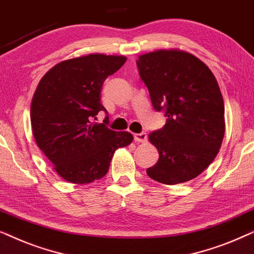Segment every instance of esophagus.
Returning <instances> with one entry per match:
<instances>
[{
    "label": "esophagus",
    "mask_w": 254,
    "mask_h": 254,
    "mask_svg": "<svg viewBox=\"0 0 254 254\" xmlns=\"http://www.w3.org/2000/svg\"><path fill=\"white\" fill-rule=\"evenodd\" d=\"M147 133H138V134H135L134 135V140L136 142H141V143H144V142H147Z\"/></svg>",
    "instance_id": "34e87169"
}]
</instances>
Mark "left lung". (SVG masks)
Returning <instances> with one entry per match:
<instances>
[{
  "mask_svg": "<svg viewBox=\"0 0 254 254\" xmlns=\"http://www.w3.org/2000/svg\"><path fill=\"white\" fill-rule=\"evenodd\" d=\"M152 106L164 110L166 123L149 134L157 163L147 175L165 185L196 178L218 154L224 137V102L209 68L189 52L158 50L136 61Z\"/></svg>",
  "mask_w": 254,
  "mask_h": 254,
  "instance_id": "1",
  "label": "left lung"
}]
</instances>
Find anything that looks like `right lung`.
Segmentation results:
<instances>
[{"mask_svg":"<svg viewBox=\"0 0 254 254\" xmlns=\"http://www.w3.org/2000/svg\"><path fill=\"white\" fill-rule=\"evenodd\" d=\"M124 55L92 53L55 64L40 79L31 103L36 143L55 172L72 184L102 179L117 149L133 141L128 131L96 123L105 111L100 91L105 79L123 67ZM107 113V112H106Z\"/></svg>","mask_w":254,"mask_h":254,"instance_id":"obj_1","label":"right lung"}]
</instances>
